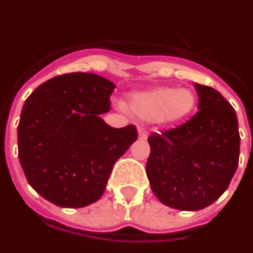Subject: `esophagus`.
Masks as SVG:
<instances>
[{
    "instance_id": "obj_1",
    "label": "esophagus",
    "mask_w": 253,
    "mask_h": 253,
    "mask_svg": "<svg viewBox=\"0 0 253 253\" xmlns=\"http://www.w3.org/2000/svg\"><path fill=\"white\" fill-rule=\"evenodd\" d=\"M138 134H139V139L142 140L147 139V131L144 130L143 127H139V128H138Z\"/></svg>"
}]
</instances>
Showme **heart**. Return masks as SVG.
I'll list each match as a JSON object with an SVG mask.
<instances>
[{
    "mask_svg": "<svg viewBox=\"0 0 253 253\" xmlns=\"http://www.w3.org/2000/svg\"><path fill=\"white\" fill-rule=\"evenodd\" d=\"M196 106V95L191 88L157 87L132 94L127 107L144 121L175 123L190 115Z\"/></svg>",
    "mask_w": 253,
    "mask_h": 253,
    "instance_id": "1",
    "label": "heart"
}]
</instances>
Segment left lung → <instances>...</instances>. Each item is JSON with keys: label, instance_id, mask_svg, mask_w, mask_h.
Segmentation results:
<instances>
[{"label": "left lung", "instance_id": "obj_1", "mask_svg": "<svg viewBox=\"0 0 253 253\" xmlns=\"http://www.w3.org/2000/svg\"><path fill=\"white\" fill-rule=\"evenodd\" d=\"M199 111L186 123L148 136L146 171L162 203L198 211L223 195L239 165L240 135L232 106L210 86L194 84Z\"/></svg>", "mask_w": 253, "mask_h": 253}]
</instances>
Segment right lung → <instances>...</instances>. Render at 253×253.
I'll list each match as a JSON object with an SVG mask.
<instances>
[{"instance_id": "obj_1", "label": "right lung", "mask_w": 253, "mask_h": 253, "mask_svg": "<svg viewBox=\"0 0 253 253\" xmlns=\"http://www.w3.org/2000/svg\"><path fill=\"white\" fill-rule=\"evenodd\" d=\"M115 84L91 73H69L40 84L22 107L18 158L29 184L55 206L81 208L99 199L113 166L138 138L134 125L114 128Z\"/></svg>"}]
</instances>
